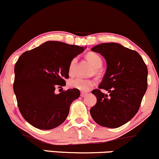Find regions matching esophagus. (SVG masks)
Wrapping results in <instances>:
<instances>
[{"label":"esophagus","instance_id":"esophagus-1","mask_svg":"<svg viewBox=\"0 0 159 159\" xmlns=\"http://www.w3.org/2000/svg\"><path fill=\"white\" fill-rule=\"evenodd\" d=\"M86 94H87L86 92H81V94H80V95H81L82 98H83V97H85Z\"/></svg>","mask_w":159,"mask_h":159}]
</instances>
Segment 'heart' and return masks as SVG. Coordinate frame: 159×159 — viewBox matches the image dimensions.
I'll return each instance as SVG.
<instances>
[{"mask_svg":"<svg viewBox=\"0 0 159 159\" xmlns=\"http://www.w3.org/2000/svg\"><path fill=\"white\" fill-rule=\"evenodd\" d=\"M86 58L94 67V71L98 72L103 63L101 57L95 52H89L86 55ZM76 58H74L70 61L68 67L69 74L70 75H73L74 74L75 64H76ZM94 85H95V81L94 80L84 79V78L82 77L74 78V79L70 80L69 81V85L70 87L74 89H77L80 91H83V92H87V91L90 90Z\"/></svg>","mask_w":159,"mask_h":159,"instance_id":"obj_1","label":"heart"}]
</instances>
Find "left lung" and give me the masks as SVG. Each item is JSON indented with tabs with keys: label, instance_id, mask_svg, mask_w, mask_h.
<instances>
[{
	"label": "left lung",
	"instance_id": "8db88e82",
	"mask_svg": "<svg viewBox=\"0 0 159 159\" xmlns=\"http://www.w3.org/2000/svg\"><path fill=\"white\" fill-rule=\"evenodd\" d=\"M92 50L104 57L107 67L99 89L92 91L97 103L90 109L91 116L100 125L119 128L131 120L140 108L147 89V67L137 52L119 43H101Z\"/></svg>",
	"mask_w": 159,
	"mask_h": 159
}]
</instances>
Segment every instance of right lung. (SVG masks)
Here are the masks:
<instances>
[{
  "label": "right lung",
  "instance_id": "1",
  "mask_svg": "<svg viewBox=\"0 0 159 159\" xmlns=\"http://www.w3.org/2000/svg\"><path fill=\"white\" fill-rule=\"evenodd\" d=\"M84 50L79 46L47 41L19 57L14 69L13 91L19 111L32 126L52 129L67 119L70 104L80 92L61 87L69 78L70 61ZM56 88L61 89L59 94Z\"/></svg>",
  "mask_w": 159,
  "mask_h": 159
}]
</instances>
